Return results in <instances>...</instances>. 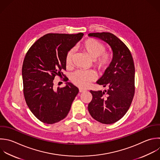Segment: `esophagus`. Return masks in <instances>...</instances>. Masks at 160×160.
I'll return each instance as SVG.
<instances>
[{"mask_svg": "<svg viewBox=\"0 0 160 160\" xmlns=\"http://www.w3.org/2000/svg\"><path fill=\"white\" fill-rule=\"evenodd\" d=\"M79 92H82L86 91V90H85V89H82V88H79Z\"/></svg>", "mask_w": 160, "mask_h": 160, "instance_id": "1", "label": "esophagus"}]
</instances>
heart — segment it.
<instances>
[{
	"label": "heart",
	"instance_id": "1",
	"mask_svg": "<svg viewBox=\"0 0 160 160\" xmlns=\"http://www.w3.org/2000/svg\"><path fill=\"white\" fill-rule=\"evenodd\" d=\"M81 49L94 60V66L100 71L106 70L112 61V56L110 53L104 52L105 46L101 42L92 39L86 40L81 45ZM74 50L71 49L66 54L65 62L67 67L72 64ZM96 76L92 71H77L74 72L71 77V81L77 86L86 88L90 82L94 81Z\"/></svg>",
	"mask_w": 160,
	"mask_h": 160
}]
</instances>
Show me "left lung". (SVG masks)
Wrapping results in <instances>:
<instances>
[{
  "instance_id": "1",
  "label": "left lung",
  "mask_w": 160,
  "mask_h": 160,
  "mask_svg": "<svg viewBox=\"0 0 160 160\" xmlns=\"http://www.w3.org/2000/svg\"><path fill=\"white\" fill-rule=\"evenodd\" d=\"M89 37L108 43L112 51V61L97 84L107 90L90 91L92 99L88 104L91 116L106 124L121 119L129 109L134 94V65L131 52L119 38L109 32L90 33Z\"/></svg>"
}]
</instances>
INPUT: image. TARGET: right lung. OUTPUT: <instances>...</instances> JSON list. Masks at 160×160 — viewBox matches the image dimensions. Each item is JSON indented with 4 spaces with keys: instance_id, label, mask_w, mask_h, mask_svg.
<instances>
[{
    "instance_id": "right-lung-1",
    "label": "right lung",
    "mask_w": 160,
    "mask_h": 160,
    "mask_svg": "<svg viewBox=\"0 0 160 160\" xmlns=\"http://www.w3.org/2000/svg\"><path fill=\"white\" fill-rule=\"evenodd\" d=\"M77 34H47L28 50L22 69L24 95L33 114L46 124H54L65 118L79 92L71 82L64 88H54L55 77L64 76L65 59L68 51L81 39Z\"/></svg>"
}]
</instances>
